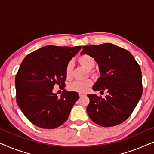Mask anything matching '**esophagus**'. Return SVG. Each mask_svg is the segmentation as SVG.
Masks as SVG:
<instances>
[{"label": "esophagus", "instance_id": "34e87169", "mask_svg": "<svg viewBox=\"0 0 154 154\" xmlns=\"http://www.w3.org/2000/svg\"><path fill=\"white\" fill-rule=\"evenodd\" d=\"M79 96L81 97H83V96H84V94H79Z\"/></svg>", "mask_w": 154, "mask_h": 154}]
</instances>
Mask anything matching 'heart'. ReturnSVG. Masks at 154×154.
<instances>
[{
    "mask_svg": "<svg viewBox=\"0 0 154 154\" xmlns=\"http://www.w3.org/2000/svg\"><path fill=\"white\" fill-rule=\"evenodd\" d=\"M79 64L81 65L83 68L89 71L90 74L92 76H97V72L94 70H91L95 65V60L94 57L90 54H82L78 59ZM73 64L72 62H69L66 64V69H65V73L67 79H70L72 75ZM92 85V81L90 79L86 80L85 81H73L69 85V89L71 91H74L79 92V93H85L89 90V88Z\"/></svg>",
    "mask_w": 154,
    "mask_h": 154,
    "instance_id": "1",
    "label": "heart"
}]
</instances>
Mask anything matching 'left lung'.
<instances>
[{"mask_svg": "<svg viewBox=\"0 0 154 154\" xmlns=\"http://www.w3.org/2000/svg\"><path fill=\"white\" fill-rule=\"evenodd\" d=\"M81 55L92 56L101 76L92 87L108 94L104 98L88 94L87 113L94 123L102 127L119 125L131 115L142 94V71L127 50L111 43L84 46Z\"/></svg>", "mask_w": 154, "mask_h": 154, "instance_id": "8db88e82", "label": "left lung"}]
</instances>
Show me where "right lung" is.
I'll list each match as a JSON object with an SVG mask.
<instances>
[{
	"mask_svg": "<svg viewBox=\"0 0 154 154\" xmlns=\"http://www.w3.org/2000/svg\"><path fill=\"white\" fill-rule=\"evenodd\" d=\"M82 48L47 45L29 54L15 77L16 100L25 116L44 129H54L66 121L79 98L64 90L59 97L54 86L65 85L66 64Z\"/></svg>",
	"mask_w": 154,
	"mask_h": 154,
	"instance_id": "1",
	"label": "right lung"
}]
</instances>
